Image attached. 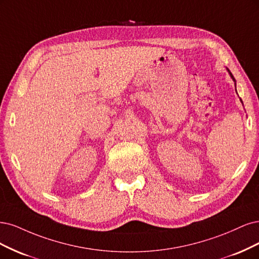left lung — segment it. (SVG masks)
<instances>
[{
  "mask_svg": "<svg viewBox=\"0 0 259 259\" xmlns=\"http://www.w3.org/2000/svg\"><path fill=\"white\" fill-rule=\"evenodd\" d=\"M227 71H228V73H229V75H230V77L232 78V80H233V81H235V85H236V79H235V77H233V75L231 74V72H230V71H229L228 69H227ZM236 91H237V89H236ZM240 101L242 102V100H241V99H240ZM242 104H243V103H242Z\"/></svg>",
  "mask_w": 259,
  "mask_h": 259,
  "instance_id": "1",
  "label": "left lung"
}]
</instances>
